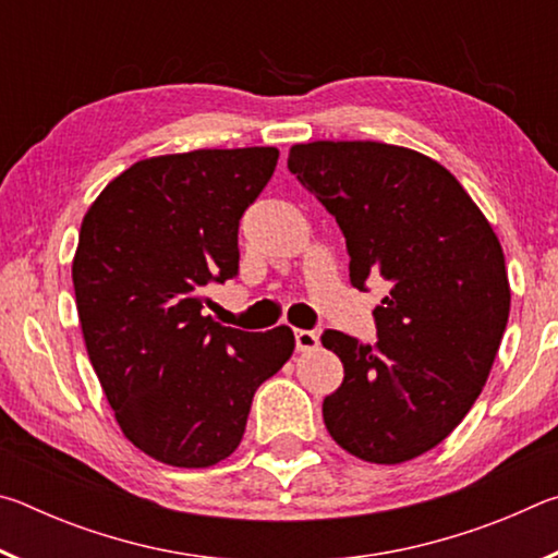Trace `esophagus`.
I'll return each instance as SVG.
<instances>
[{
    "instance_id": "34e87169",
    "label": "esophagus",
    "mask_w": 558,
    "mask_h": 558,
    "mask_svg": "<svg viewBox=\"0 0 558 558\" xmlns=\"http://www.w3.org/2000/svg\"><path fill=\"white\" fill-rule=\"evenodd\" d=\"M295 347L298 352H315L319 347V337L310 329H295Z\"/></svg>"
}]
</instances>
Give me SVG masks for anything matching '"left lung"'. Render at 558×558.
Segmentation results:
<instances>
[{
	"label": "left lung",
	"instance_id": "1",
	"mask_svg": "<svg viewBox=\"0 0 558 558\" xmlns=\"http://www.w3.org/2000/svg\"><path fill=\"white\" fill-rule=\"evenodd\" d=\"M288 169L335 216L349 280L381 278L379 339L327 329L344 381L323 403L347 452L396 465L436 448L465 418L509 317L505 253L470 194L436 159L386 143L292 145Z\"/></svg>",
	"mask_w": 558,
	"mask_h": 558
}]
</instances>
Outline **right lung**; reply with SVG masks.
<instances>
[{
	"instance_id": "right-lung-1",
	"label": "right lung",
	"mask_w": 558,
	"mask_h": 558,
	"mask_svg": "<svg viewBox=\"0 0 558 558\" xmlns=\"http://www.w3.org/2000/svg\"><path fill=\"white\" fill-rule=\"evenodd\" d=\"M278 155L140 159L83 216L73 288L90 364L125 438L167 465L229 458L253 393L295 349L286 325L243 332L202 315V288L239 272V221Z\"/></svg>"
}]
</instances>
